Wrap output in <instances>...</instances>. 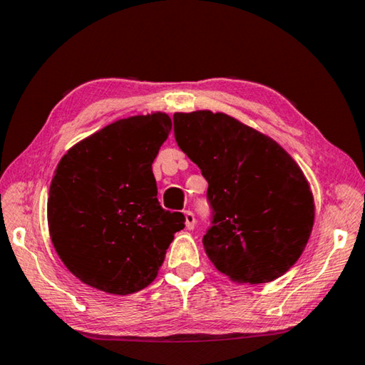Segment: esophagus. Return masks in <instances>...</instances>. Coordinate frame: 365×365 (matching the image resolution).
<instances>
[{"mask_svg":"<svg viewBox=\"0 0 365 365\" xmlns=\"http://www.w3.org/2000/svg\"><path fill=\"white\" fill-rule=\"evenodd\" d=\"M184 218H186V227L187 229H194L195 227V216L190 210H186L184 212Z\"/></svg>","mask_w":365,"mask_h":365,"instance_id":"1","label":"esophagus"}]
</instances>
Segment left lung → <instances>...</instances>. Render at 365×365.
I'll list each match as a JSON object with an SVG mask.
<instances>
[{"label":"left lung","instance_id":"obj_1","mask_svg":"<svg viewBox=\"0 0 365 365\" xmlns=\"http://www.w3.org/2000/svg\"><path fill=\"white\" fill-rule=\"evenodd\" d=\"M176 143L208 181L203 247L239 284H266L302 257L314 225L303 171L276 140L226 113L173 115Z\"/></svg>","mask_w":365,"mask_h":365}]
</instances>
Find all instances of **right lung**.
<instances>
[{
	"label": "right lung",
	"instance_id": "1",
	"mask_svg": "<svg viewBox=\"0 0 365 365\" xmlns=\"http://www.w3.org/2000/svg\"><path fill=\"white\" fill-rule=\"evenodd\" d=\"M170 131L166 113L136 115L102 128L61 158L49 187V234L83 284L130 295L157 277L186 221L160 205L152 173Z\"/></svg>",
	"mask_w": 365,
	"mask_h": 365
}]
</instances>
